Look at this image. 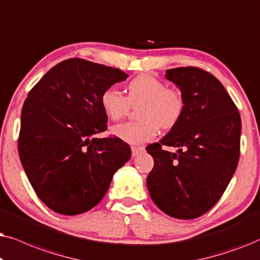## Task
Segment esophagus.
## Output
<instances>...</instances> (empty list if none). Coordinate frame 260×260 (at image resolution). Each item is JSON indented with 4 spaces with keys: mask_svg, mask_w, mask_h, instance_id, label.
<instances>
[{
    "mask_svg": "<svg viewBox=\"0 0 260 260\" xmlns=\"http://www.w3.org/2000/svg\"><path fill=\"white\" fill-rule=\"evenodd\" d=\"M144 152H145V147H143V146H133L132 147V155H133V157H137V155L144 153Z\"/></svg>",
    "mask_w": 260,
    "mask_h": 260,
    "instance_id": "esophagus-1",
    "label": "esophagus"
}]
</instances>
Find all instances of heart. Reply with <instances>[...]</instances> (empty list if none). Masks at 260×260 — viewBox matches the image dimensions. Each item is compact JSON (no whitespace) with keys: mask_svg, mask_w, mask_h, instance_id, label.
<instances>
[{"mask_svg":"<svg viewBox=\"0 0 260 260\" xmlns=\"http://www.w3.org/2000/svg\"><path fill=\"white\" fill-rule=\"evenodd\" d=\"M101 107L112 120H120L128 113L131 105H138L137 121L116 124L112 133L124 143L139 145L147 143L158 134L159 126L170 129L178 122L184 108L183 96L178 90L166 88L161 79L152 75H140L128 84L126 98L116 86L103 90Z\"/></svg>","mask_w":260,"mask_h":260,"instance_id":"1","label":"heart"}]
</instances>
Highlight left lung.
Here are the masks:
<instances>
[{
	"instance_id": "obj_1",
	"label": "left lung",
	"mask_w": 260,
	"mask_h": 260,
	"mask_svg": "<svg viewBox=\"0 0 260 260\" xmlns=\"http://www.w3.org/2000/svg\"><path fill=\"white\" fill-rule=\"evenodd\" d=\"M184 108L159 143L148 145L154 166L146 183L161 212L196 219L212 209L233 177L240 154L241 120L224 86L209 72L188 67L166 70ZM161 146L179 148L176 154Z\"/></svg>"
}]
</instances>
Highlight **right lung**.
I'll list each match as a JSON object with an SVG mask.
<instances>
[{
	"instance_id": "1",
	"label": "right lung",
	"mask_w": 260,
	"mask_h": 260,
	"mask_svg": "<svg viewBox=\"0 0 260 260\" xmlns=\"http://www.w3.org/2000/svg\"><path fill=\"white\" fill-rule=\"evenodd\" d=\"M119 69L72 58L61 61L30 90L21 112L19 155L34 191L48 208L78 215L98 205L113 176L131 158L107 129L103 90L123 82Z\"/></svg>"
}]
</instances>
